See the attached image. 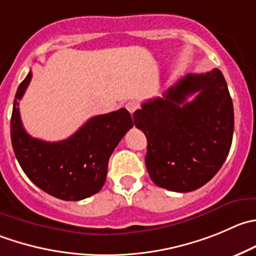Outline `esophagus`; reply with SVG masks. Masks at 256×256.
<instances>
[{"label": "esophagus", "mask_w": 256, "mask_h": 256, "mask_svg": "<svg viewBox=\"0 0 256 256\" xmlns=\"http://www.w3.org/2000/svg\"><path fill=\"white\" fill-rule=\"evenodd\" d=\"M125 108H128V112H130L131 115H132V114L135 112L136 110H138V102H135V101H130V102H128V104H126V106H125Z\"/></svg>", "instance_id": "obj_1"}]
</instances>
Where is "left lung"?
<instances>
[{"label":"left lung","instance_id":"obj_1","mask_svg":"<svg viewBox=\"0 0 256 256\" xmlns=\"http://www.w3.org/2000/svg\"><path fill=\"white\" fill-rule=\"evenodd\" d=\"M134 122L148 138L145 164L156 185L178 192L202 188L224 164L234 132L232 101L222 71L188 74L162 98L144 102Z\"/></svg>","mask_w":256,"mask_h":256}]
</instances>
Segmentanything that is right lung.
<instances>
[{
    "label": "right lung",
    "mask_w": 256,
    "mask_h": 256,
    "mask_svg": "<svg viewBox=\"0 0 256 256\" xmlns=\"http://www.w3.org/2000/svg\"><path fill=\"white\" fill-rule=\"evenodd\" d=\"M32 78V71L20 84L11 116V141L14 155L27 178L47 194L78 202L102 188L108 158L134 126L126 108L91 118L72 136L57 142L38 140L24 131L18 110Z\"/></svg>",
    "instance_id": "add662e5"
}]
</instances>
